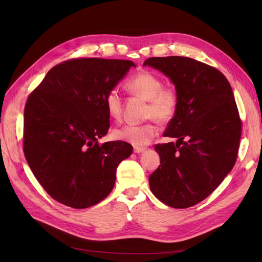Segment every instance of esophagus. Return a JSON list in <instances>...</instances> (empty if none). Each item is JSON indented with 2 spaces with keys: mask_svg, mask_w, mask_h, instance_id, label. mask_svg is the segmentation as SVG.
Returning a JSON list of instances; mask_svg holds the SVG:
<instances>
[{
  "mask_svg": "<svg viewBox=\"0 0 262 262\" xmlns=\"http://www.w3.org/2000/svg\"><path fill=\"white\" fill-rule=\"evenodd\" d=\"M146 148L145 147H140V146H134L133 147V152L134 153H142V152H144Z\"/></svg>",
  "mask_w": 262,
  "mask_h": 262,
  "instance_id": "obj_1",
  "label": "esophagus"
}]
</instances>
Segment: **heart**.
<instances>
[{
	"label": "heart",
	"mask_w": 262,
	"mask_h": 262,
	"mask_svg": "<svg viewBox=\"0 0 262 262\" xmlns=\"http://www.w3.org/2000/svg\"><path fill=\"white\" fill-rule=\"evenodd\" d=\"M130 94L147 100L145 118H154L158 122L167 123L175 117L178 107L177 94L170 89H165L163 80L156 74L144 71L132 76L125 83ZM105 108L110 118L119 120L122 115L123 102L117 90H110L105 96ZM158 133L156 123L147 121L142 124H125L114 131L117 140L134 146L148 144Z\"/></svg>",
	"instance_id": "b5f03b06"
}]
</instances>
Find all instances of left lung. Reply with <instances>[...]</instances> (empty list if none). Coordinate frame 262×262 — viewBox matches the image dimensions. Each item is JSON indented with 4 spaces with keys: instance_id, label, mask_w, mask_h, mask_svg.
I'll use <instances>...</instances> for the list:
<instances>
[{
    "instance_id": "1",
    "label": "left lung",
    "mask_w": 262,
    "mask_h": 262,
    "mask_svg": "<svg viewBox=\"0 0 262 262\" xmlns=\"http://www.w3.org/2000/svg\"><path fill=\"white\" fill-rule=\"evenodd\" d=\"M143 66L167 75L178 96L176 115L164 132L178 140L155 145L161 165L148 178L150 191L168 207H193L220 186L237 160L243 125L231 84L217 69L187 57H153Z\"/></svg>"
}]
</instances>
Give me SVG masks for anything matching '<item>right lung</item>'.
Instances as JSON below:
<instances>
[{
    "label": "right lung",
    "instance_id": "right-lung-1",
    "mask_svg": "<svg viewBox=\"0 0 262 262\" xmlns=\"http://www.w3.org/2000/svg\"><path fill=\"white\" fill-rule=\"evenodd\" d=\"M131 67L129 60L75 58L53 67L29 94L23 149L52 199L90 208L112 192L118 165L132 153L123 141L98 143L110 126L106 94Z\"/></svg>",
    "mask_w": 262,
    "mask_h": 262
}]
</instances>
